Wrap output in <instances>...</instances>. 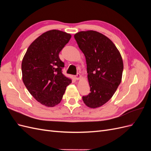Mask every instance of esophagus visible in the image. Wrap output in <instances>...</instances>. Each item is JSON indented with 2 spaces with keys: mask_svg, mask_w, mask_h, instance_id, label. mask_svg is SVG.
Here are the masks:
<instances>
[{
  "mask_svg": "<svg viewBox=\"0 0 151 151\" xmlns=\"http://www.w3.org/2000/svg\"><path fill=\"white\" fill-rule=\"evenodd\" d=\"M81 76L80 74H77L76 76H75V79L76 80H79L81 79Z\"/></svg>",
  "mask_w": 151,
  "mask_h": 151,
  "instance_id": "esophagus-1",
  "label": "esophagus"
}]
</instances>
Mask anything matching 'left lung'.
Returning a JSON list of instances; mask_svg holds the SVG:
<instances>
[{"instance_id": "left-lung-1", "label": "left lung", "mask_w": 151, "mask_h": 151, "mask_svg": "<svg viewBox=\"0 0 151 151\" xmlns=\"http://www.w3.org/2000/svg\"><path fill=\"white\" fill-rule=\"evenodd\" d=\"M74 38L86 57L91 91L83 100L91 108H99L112 98L121 83V54L111 40L98 31H80Z\"/></svg>"}]
</instances>
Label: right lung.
Masks as SVG:
<instances>
[{
  "label": "right lung",
  "mask_w": 151,
  "mask_h": 151,
  "mask_svg": "<svg viewBox=\"0 0 151 151\" xmlns=\"http://www.w3.org/2000/svg\"><path fill=\"white\" fill-rule=\"evenodd\" d=\"M71 36L60 30L45 32L29 45L22 58V81L36 101L47 107L60 103L72 83L62 74L64 63L58 56Z\"/></svg>",
  "instance_id": "add662e5"
}]
</instances>
